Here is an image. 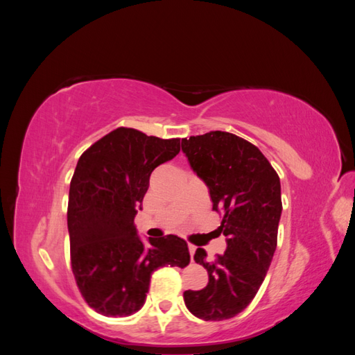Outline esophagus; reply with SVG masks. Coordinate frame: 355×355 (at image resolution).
Wrapping results in <instances>:
<instances>
[{
    "instance_id": "obj_1",
    "label": "esophagus",
    "mask_w": 355,
    "mask_h": 355,
    "mask_svg": "<svg viewBox=\"0 0 355 355\" xmlns=\"http://www.w3.org/2000/svg\"><path fill=\"white\" fill-rule=\"evenodd\" d=\"M196 249H197V247H196L194 244H188V250H189V254H191V257H194Z\"/></svg>"
}]
</instances>
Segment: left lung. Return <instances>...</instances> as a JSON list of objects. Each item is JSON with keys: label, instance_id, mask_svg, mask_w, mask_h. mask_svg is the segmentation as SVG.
<instances>
[{"label": "left lung", "instance_id": "1", "mask_svg": "<svg viewBox=\"0 0 355 355\" xmlns=\"http://www.w3.org/2000/svg\"><path fill=\"white\" fill-rule=\"evenodd\" d=\"M182 151L207 185L227 237V250L213 262L197 249L194 261L207 270L209 283L187 290L185 305L206 321L232 318L252 302L271 265L283 210L280 178L259 148L228 132L182 139Z\"/></svg>", "mask_w": 355, "mask_h": 355}]
</instances>
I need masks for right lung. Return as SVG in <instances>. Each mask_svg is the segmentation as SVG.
<instances>
[{
    "instance_id": "add662e5",
    "label": "right lung",
    "mask_w": 355,
    "mask_h": 355,
    "mask_svg": "<svg viewBox=\"0 0 355 355\" xmlns=\"http://www.w3.org/2000/svg\"><path fill=\"white\" fill-rule=\"evenodd\" d=\"M179 151L180 139L118 127L80 157L68 202L71 266L96 313L135 314L145 304L155 270L189 263L185 240L170 234L145 244L135 227L154 168Z\"/></svg>"
}]
</instances>
